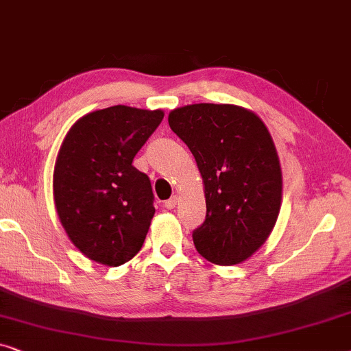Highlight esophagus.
<instances>
[{"instance_id":"obj_1","label":"esophagus","mask_w":351,"mask_h":351,"mask_svg":"<svg viewBox=\"0 0 351 351\" xmlns=\"http://www.w3.org/2000/svg\"><path fill=\"white\" fill-rule=\"evenodd\" d=\"M177 203H179V196H172L171 199L165 201V208L166 209H174L176 206H177Z\"/></svg>"}]
</instances>
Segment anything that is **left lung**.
<instances>
[{
  "instance_id": "left-lung-1",
  "label": "left lung",
  "mask_w": 351,
  "mask_h": 351,
  "mask_svg": "<svg viewBox=\"0 0 351 351\" xmlns=\"http://www.w3.org/2000/svg\"><path fill=\"white\" fill-rule=\"evenodd\" d=\"M167 121L203 179L206 220L193 232L196 251L215 265L247 261L281 209L282 172L270 131L252 110L233 104L185 105Z\"/></svg>"
}]
</instances>
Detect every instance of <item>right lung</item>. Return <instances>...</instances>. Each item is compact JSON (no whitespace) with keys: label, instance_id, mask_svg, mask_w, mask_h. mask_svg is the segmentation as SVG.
I'll return each instance as SVG.
<instances>
[{"label":"right lung","instance_id":"1","mask_svg":"<svg viewBox=\"0 0 351 351\" xmlns=\"http://www.w3.org/2000/svg\"><path fill=\"white\" fill-rule=\"evenodd\" d=\"M162 110L114 105L81 117L57 153L54 204L81 254L107 267L141 251L155 215L150 179L134 156L160 126Z\"/></svg>","mask_w":351,"mask_h":351}]
</instances>
